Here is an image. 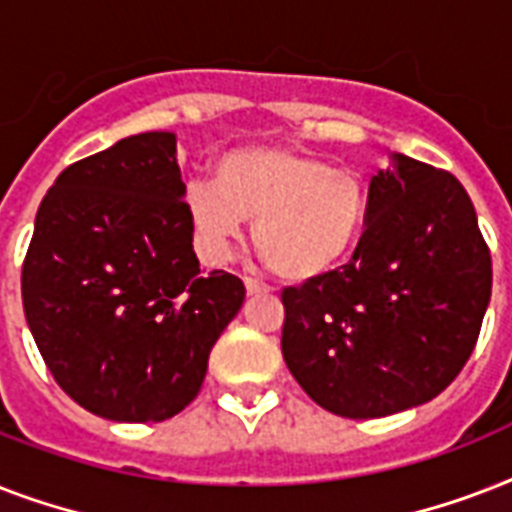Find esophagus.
Segmentation results:
<instances>
[{"label":"esophagus","instance_id":"1","mask_svg":"<svg viewBox=\"0 0 512 512\" xmlns=\"http://www.w3.org/2000/svg\"><path fill=\"white\" fill-rule=\"evenodd\" d=\"M244 287H247V295H265V292H271V289L265 287L263 281L252 279V276H247V279H244Z\"/></svg>","mask_w":512,"mask_h":512}]
</instances>
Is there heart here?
Returning a JSON list of instances; mask_svg holds the SVG:
<instances>
[{"mask_svg":"<svg viewBox=\"0 0 512 512\" xmlns=\"http://www.w3.org/2000/svg\"><path fill=\"white\" fill-rule=\"evenodd\" d=\"M366 185L356 170L292 148H236L217 159L215 185H196L188 212L217 255L255 223V249L276 276L303 284L348 260L366 223Z\"/></svg>","mask_w":512,"mask_h":512,"instance_id":"1","label":"heart"}]
</instances>
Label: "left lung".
<instances>
[{
  "label": "left lung",
  "mask_w": 512,
  "mask_h": 512,
  "mask_svg": "<svg viewBox=\"0 0 512 512\" xmlns=\"http://www.w3.org/2000/svg\"><path fill=\"white\" fill-rule=\"evenodd\" d=\"M492 255L452 172L390 156L337 271L281 292V353L327 412L372 420L436 398L476 348Z\"/></svg>",
  "instance_id": "left-lung-1"
}]
</instances>
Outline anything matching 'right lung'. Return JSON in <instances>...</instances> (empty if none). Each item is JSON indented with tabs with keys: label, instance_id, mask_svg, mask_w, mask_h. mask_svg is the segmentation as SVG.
<instances>
[{
	"label": "right lung",
	"instance_id": "add662e5",
	"mask_svg": "<svg viewBox=\"0 0 512 512\" xmlns=\"http://www.w3.org/2000/svg\"><path fill=\"white\" fill-rule=\"evenodd\" d=\"M175 143V132H143L66 167L23 260L44 364L76 404L114 422L183 412L247 295L231 273H201Z\"/></svg>",
	"mask_w": 512,
	"mask_h": 512
}]
</instances>
